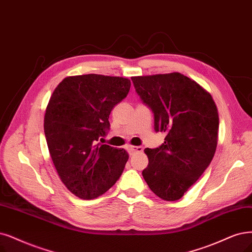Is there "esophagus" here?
Returning <instances> with one entry per match:
<instances>
[{
  "instance_id": "1",
  "label": "esophagus",
  "mask_w": 252,
  "mask_h": 252,
  "mask_svg": "<svg viewBox=\"0 0 252 252\" xmlns=\"http://www.w3.org/2000/svg\"><path fill=\"white\" fill-rule=\"evenodd\" d=\"M129 150H131L133 153H142L143 147L142 146H129Z\"/></svg>"
}]
</instances>
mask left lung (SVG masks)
I'll list each match as a JSON object with an SVG mask.
<instances>
[{
  "instance_id": "obj_1",
  "label": "left lung",
  "mask_w": 252,
  "mask_h": 252,
  "mask_svg": "<svg viewBox=\"0 0 252 252\" xmlns=\"http://www.w3.org/2000/svg\"><path fill=\"white\" fill-rule=\"evenodd\" d=\"M134 87L155 117V131L165 141L145 148L142 175L160 198L183 197L208 168L215 155L219 116L215 101L199 84L180 72L132 77Z\"/></svg>"
}]
</instances>
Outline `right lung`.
<instances>
[{"mask_svg":"<svg viewBox=\"0 0 252 252\" xmlns=\"http://www.w3.org/2000/svg\"><path fill=\"white\" fill-rule=\"evenodd\" d=\"M129 87L126 78L82 74L65 78L50 98L43 124L46 143L60 180L79 198L100 196L124 171L126 151L96 142Z\"/></svg>","mask_w":252,"mask_h":252,"instance_id":"right-lung-1","label":"right lung"}]
</instances>
